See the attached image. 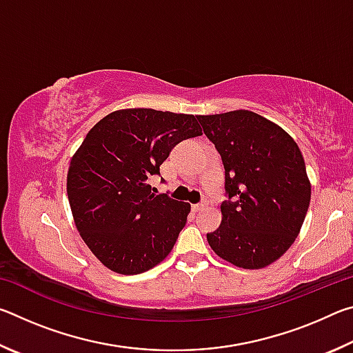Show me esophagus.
Returning <instances> with one entry per match:
<instances>
[{
    "mask_svg": "<svg viewBox=\"0 0 353 353\" xmlns=\"http://www.w3.org/2000/svg\"><path fill=\"white\" fill-rule=\"evenodd\" d=\"M205 207H207V202L202 201V202H199V204H194V205H193V210H194V212H201V210H204Z\"/></svg>",
    "mask_w": 353,
    "mask_h": 353,
    "instance_id": "34e87169",
    "label": "esophagus"
}]
</instances>
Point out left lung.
Here are the masks:
<instances>
[{"mask_svg":"<svg viewBox=\"0 0 353 353\" xmlns=\"http://www.w3.org/2000/svg\"><path fill=\"white\" fill-rule=\"evenodd\" d=\"M198 119L223 159L229 198L207 241L232 265L261 270L290 249L305 219L312 185L301 149L276 123L250 110Z\"/></svg>","mask_w":353,"mask_h":353,"instance_id":"1","label":"left lung"}]
</instances>
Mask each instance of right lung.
Here are the masks:
<instances>
[{
  "instance_id": "add662e5",
  "label": "right lung",
  "mask_w": 353,
  "mask_h": 353,
  "mask_svg": "<svg viewBox=\"0 0 353 353\" xmlns=\"http://www.w3.org/2000/svg\"><path fill=\"white\" fill-rule=\"evenodd\" d=\"M198 135L194 115L124 109L83 139L68 168V201L82 240L110 271L145 272L174 248L191 205L155 194L149 179L177 143Z\"/></svg>"
}]
</instances>
